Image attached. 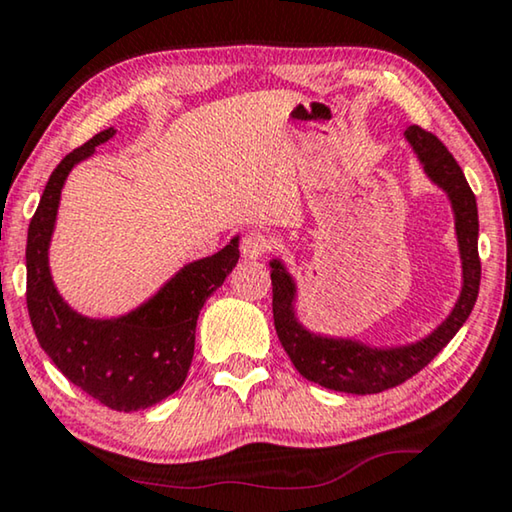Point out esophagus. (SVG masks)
Returning a JSON list of instances; mask_svg holds the SVG:
<instances>
[{
	"label": "esophagus",
	"mask_w": 512,
	"mask_h": 512,
	"mask_svg": "<svg viewBox=\"0 0 512 512\" xmlns=\"http://www.w3.org/2000/svg\"><path fill=\"white\" fill-rule=\"evenodd\" d=\"M273 248V239L266 232H259V229H250V232L243 234L241 239V253L248 259H257L269 253Z\"/></svg>",
	"instance_id": "esophagus-1"
}]
</instances>
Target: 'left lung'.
<instances>
[{
  "instance_id": "8db88e82",
  "label": "left lung",
  "mask_w": 512,
  "mask_h": 512,
  "mask_svg": "<svg viewBox=\"0 0 512 512\" xmlns=\"http://www.w3.org/2000/svg\"><path fill=\"white\" fill-rule=\"evenodd\" d=\"M406 139L415 148L431 181L450 194L457 218V239L462 250L464 287L455 311L434 334L415 345L392 350H373L355 341H334V338L315 336L294 320L292 299L294 283L283 264L271 262L273 285V325L292 364L301 376L322 387L348 394H378L406 383L420 373L445 345L452 341L459 327L469 318L480 290V257H478V206L475 194L466 183L459 167L443 141L420 125L406 129Z\"/></svg>"
}]
</instances>
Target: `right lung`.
<instances>
[{"label":"right lung","mask_w":512,"mask_h":512,"mask_svg":"<svg viewBox=\"0 0 512 512\" xmlns=\"http://www.w3.org/2000/svg\"><path fill=\"white\" fill-rule=\"evenodd\" d=\"M115 132L104 129L64 157L50 174L27 232V311L39 345L64 378L113 410H139L181 390L194 355V327L204 301L239 262V239L185 269L139 311L118 320H88L57 294L48 271V241L64 178Z\"/></svg>","instance_id":"obj_1"}]
</instances>
